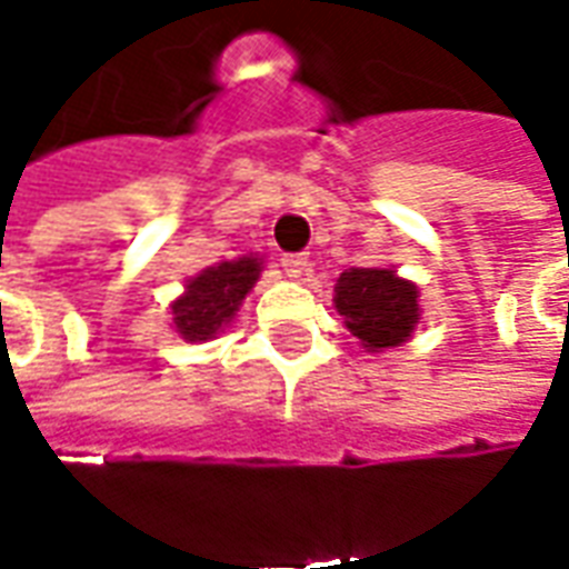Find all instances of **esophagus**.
Listing matches in <instances>:
<instances>
[{
  "label": "esophagus",
  "instance_id": "34e87169",
  "mask_svg": "<svg viewBox=\"0 0 569 569\" xmlns=\"http://www.w3.org/2000/svg\"><path fill=\"white\" fill-rule=\"evenodd\" d=\"M280 264H283L286 277H301L305 268H308V259H305V256H298V252H289V256L280 259Z\"/></svg>",
  "mask_w": 569,
  "mask_h": 569
}]
</instances>
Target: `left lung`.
I'll use <instances>...</instances> for the list:
<instances>
[{
  "mask_svg": "<svg viewBox=\"0 0 569 569\" xmlns=\"http://www.w3.org/2000/svg\"><path fill=\"white\" fill-rule=\"evenodd\" d=\"M335 308L369 350L406 341L418 322V286L387 268H350L338 277Z\"/></svg>",
  "mask_w": 569,
  "mask_h": 569,
  "instance_id": "obj_1",
  "label": "left lung"
}]
</instances>
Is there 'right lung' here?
Masks as SVG:
<instances>
[{
	"mask_svg": "<svg viewBox=\"0 0 569 569\" xmlns=\"http://www.w3.org/2000/svg\"><path fill=\"white\" fill-rule=\"evenodd\" d=\"M261 261L243 256L237 261H222L216 268L194 277L186 296L173 305L176 332L188 341H207L222 329L240 308L252 283L259 280Z\"/></svg>",
	"mask_w": 569,
	"mask_h": 569,
	"instance_id": "right-lung-1",
	"label": "right lung"
}]
</instances>
